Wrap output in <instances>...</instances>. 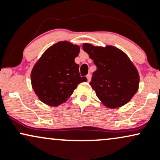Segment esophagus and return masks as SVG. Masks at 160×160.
I'll return each mask as SVG.
<instances>
[{
  "label": "esophagus",
  "instance_id": "obj_1",
  "mask_svg": "<svg viewBox=\"0 0 160 160\" xmlns=\"http://www.w3.org/2000/svg\"><path fill=\"white\" fill-rule=\"evenodd\" d=\"M86 78H87L88 82H89L90 81H91V74H88L87 76H86Z\"/></svg>",
  "mask_w": 160,
  "mask_h": 160
}]
</instances>
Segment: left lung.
<instances>
[{"instance_id":"obj_1","label":"left lung","mask_w":160,"mask_h":160,"mask_svg":"<svg viewBox=\"0 0 160 160\" xmlns=\"http://www.w3.org/2000/svg\"><path fill=\"white\" fill-rule=\"evenodd\" d=\"M82 47L97 66L90 84L101 102L109 108L129 102L138 91L140 78L128 56L113 46L84 43Z\"/></svg>"}]
</instances>
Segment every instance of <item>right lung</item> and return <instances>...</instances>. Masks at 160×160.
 Here are the masks:
<instances>
[{
  "label": "right lung",
  "instance_id": "right-lung-1",
  "mask_svg": "<svg viewBox=\"0 0 160 160\" xmlns=\"http://www.w3.org/2000/svg\"><path fill=\"white\" fill-rule=\"evenodd\" d=\"M80 46L68 41H61L47 48L33 66L31 85L41 102L58 107L73 93L77 85L87 82L81 77L76 63Z\"/></svg>",
  "mask_w": 160,
  "mask_h": 160
}]
</instances>
